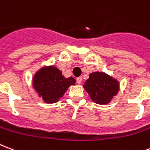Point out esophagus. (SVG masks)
Masks as SVG:
<instances>
[{"mask_svg": "<svg viewBox=\"0 0 150 150\" xmlns=\"http://www.w3.org/2000/svg\"><path fill=\"white\" fill-rule=\"evenodd\" d=\"M82 79H82V77H79V78H77L76 81H77V83H79V84H80V83H82Z\"/></svg>", "mask_w": 150, "mask_h": 150, "instance_id": "esophagus-1", "label": "esophagus"}]
</instances>
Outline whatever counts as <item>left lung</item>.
<instances>
[{"mask_svg": "<svg viewBox=\"0 0 150 150\" xmlns=\"http://www.w3.org/2000/svg\"><path fill=\"white\" fill-rule=\"evenodd\" d=\"M91 100L98 105H108L120 91V82L117 79L103 71L90 74L83 85Z\"/></svg>", "mask_w": 150, "mask_h": 150, "instance_id": "left-lung-1", "label": "left lung"}]
</instances>
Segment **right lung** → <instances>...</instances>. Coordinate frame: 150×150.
<instances>
[{
  "label": "right lung",
  "instance_id": "right-lung-1",
  "mask_svg": "<svg viewBox=\"0 0 150 150\" xmlns=\"http://www.w3.org/2000/svg\"><path fill=\"white\" fill-rule=\"evenodd\" d=\"M73 77L65 78L62 71L53 65H45L32 78V86L38 98L45 103L53 104L62 98L70 86L75 85Z\"/></svg>",
  "mask_w": 150,
  "mask_h": 150
}]
</instances>
